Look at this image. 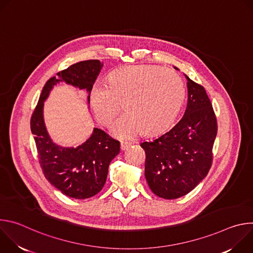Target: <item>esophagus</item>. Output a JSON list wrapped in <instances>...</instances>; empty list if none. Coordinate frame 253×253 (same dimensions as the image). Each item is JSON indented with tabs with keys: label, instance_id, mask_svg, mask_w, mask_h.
<instances>
[{
	"label": "esophagus",
	"instance_id": "obj_1",
	"mask_svg": "<svg viewBox=\"0 0 253 253\" xmlns=\"http://www.w3.org/2000/svg\"><path fill=\"white\" fill-rule=\"evenodd\" d=\"M130 145H131V143H130V142L121 141V150H126Z\"/></svg>",
	"mask_w": 253,
	"mask_h": 253
}]
</instances>
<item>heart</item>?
Wrapping results in <instances>:
<instances>
[{
    "mask_svg": "<svg viewBox=\"0 0 253 253\" xmlns=\"http://www.w3.org/2000/svg\"><path fill=\"white\" fill-rule=\"evenodd\" d=\"M185 97L182 78L175 71L157 65L120 68L111 73L109 82L98 80L90 94L94 114L103 125L115 119L124 102L126 113L112 126V132L125 139L170 128Z\"/></svg>",
    "mask_w": 253,
    "mask_h": 253,
    "instance_id": "1",
    "label": "heart"
}]
</instances>
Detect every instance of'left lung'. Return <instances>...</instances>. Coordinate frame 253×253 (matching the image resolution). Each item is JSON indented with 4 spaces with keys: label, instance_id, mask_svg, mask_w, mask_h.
Wrapping results in <instances>:
<instances>
[{
    "label": "left lung",
    "instance_id": "8db88e82",
    "mask_svg": "<svg viewBox=\"0 0 253 253\" xmlns=\"http://www.w3.org/2000/svg\"><path fill=\"white\" fill-rule=\"evenodd\" d=\"M185 78L188 102L182 119L157 139L141 143L146 154L147 183L164 199H176L193 190L213 160L217 119L212 103L202 85Z\"/></svg>",
    "mask_w": 253,
    "mask_h": 253
}]
</instances>
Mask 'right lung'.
Listing matches in <instances>:
<instances>
[{"instance_id":"add662e5","label":"right lung","mask_w":253,"mask_h":253,"mask_svg":"<svg viewBox=\"0 0 253 253\" xmlns=\"http://www.w3.org/2000/svg\"><path fill=\"white\" fill-rule=\"evenodd\" d=\"M102 67L103 63L98 60H87L58 72L46 82L31 117V131L46 179L63 194L75 199L90 198L102 190L109 164L120 152V142L103 130L94 128L91 137L77 148L57 146L44 124V101L59 81L87 89L91 93Z\"/></svg>"}]
</instances>
